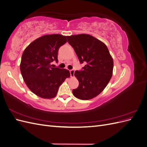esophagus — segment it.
Returning <instances> with one entry per match:
<instances>
[{
    "mask_svg": "<svg viewBox=\"0 0 147 147\" xmlns=\"http://www.w3.org/2000/svg\"><path fill=\"white\" fill-rule=\"evenodd\" d=\"M74 73H75V70H70V77H74Z\"/></svg>",
    "mask_w": 147,
    "mask_h": 147,
    "instance_id": "34e87169",
    "label": "esophagus"
}]
</instances>
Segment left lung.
Here are the masks:
<instances>
[{"label":"left lung","instance_id":"1","mask_svg":"<svg viewBox=\"0 0 147 147\" xmlns=\"http://www.w3.org/2000/svg\"><path fill=\"white\" fill-rule=\"evenodd\" d=\"M67 38L80 63H86L82 70L74 73L79 85L73 90V94L82 100L94 98L104 90L112 77V57L105 44L90 35H74Z\"/></svg>","mask_w":147,"mask_h":147}]
</instances>
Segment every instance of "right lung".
<instances>
[{
	"mask_svg": "<svg viewBox=\"0 0 147 147\" xmlns=\"http://www.w3.org/2000/svg\"><path fill=\"white\" fill-rule=\"evenodd\" d=\"M67 42V37L63 35H45L30 43L23 53L20 70L24 81L42 98L55 97L61 84L70 76L68 70L51 65L53 61L58 62L59 48Z\"/></svg>",
	"mask_w": 147,
	"mask_h": 147,
	"instance_id": "right-lung-1",
	"label": "right lung"
}]
</instances>
